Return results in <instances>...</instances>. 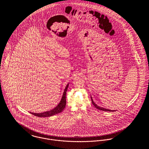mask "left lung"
<instances>
[{
  "instance_id": "left-lung-1",
  "label": "left lung",
  "mask_w": 149,
  "mask_h": 149,
  "mask_svg": "<svg viewBox=\"0 0 149 149\" xmlns=\"http://www.w3.org/2000/svg\"><path fill=\"white\" fill-rule=\"evenodd\" d=\"M91 100H92V103L93 105L95 106V108H96L97 109H99V110H102V111H109V112L115 111H114V110H110V109H106V108H103V107H100L98 106L97 105H96V104L94 103V102H93V100L92 97H91Z\"/></svg>"
}]
</instances>
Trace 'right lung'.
Listing matches in <instances>:
<instances>
[{
	"label": "right lung",
	"instance_id": "1",
	"mask_svg": "<svg viewBox=\"0 0 149 149\" xmlns=\"http://www.w3.org/2000/svg\"><path fill=\"white\" fill-rule=\"evenodd\" d=\"M69 86V84H68V85H66L65 90H64V93L63 95V97L61 99V101L60 102V103L54 109H51L50 111H46L42 113H33V112H30L31 113H32L33 115L38 116V117H50L52 116H53L56 114H57L58 113L61 112L65 107L66 106V93L67 91V89L68 87Z\"/></svg>",
	"mask_w": 149,
	"mask_h": 149
}]
</instances>
